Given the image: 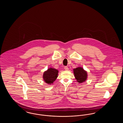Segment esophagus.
I'll use <instances>...</instances> for the list:
<instances>
[{"label": "esophagus", "instance_id": "obj_1", "mask_svg": "<svg viewBox=\"0 0 123 123\" xmlns=\"http://www.w3.org/2000/svg\"><path fill=\"white\" fill-rule=\"evenodd\" d=\"M64 68V70H69V68L67 66H65Z\"/></svg>", "mask_w": 123, "mask_h": 123}]
</instances>
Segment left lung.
I'll return each mask as SVG.
<instances>
[{
  "mask_svg": "<svg viewBox=\"0 0 123 123\" xmlns=\"http://www.w3.org/2000/svg\"><path fill=\"white\" fill-rule=\"evenodd\" d=\"M73 73L76 81L81 83L87 81L88 73L87 71L84 70L81 67H78L73 69Z\"/></svg>",
  "mask_w": 123,
  "mask_h": 123,
  "instance_id": "left-lung-1",
  "label": "left lung"
}]
</instances>
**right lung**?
<instances>
[{"label": "right lung", "instance_id": "add662e5", "mask_svg": "<svg viewBox=\"0 0 123 123\" xmlns=\"http://www.w3.org/2000/svg\"><path fill=\"white\" fill-rule=\"evenodd\" d=\"M58 74L59 70L50 67L44 72L43 75V80L47 84L51 85L56 80Z\"/></svg>", "mask_w": 123, "mask_h": 123}]
</instances>
